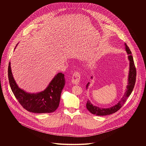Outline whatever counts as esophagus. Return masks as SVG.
I'll return each mask as SVG.
<instances>
[{
    "label": "esophagus",
    "instance_id": "obj_1",
    "mask_svg": "<svg viewBox=\"0 0 146 146\" xmlns=\"http://www.w3.org/2000/svg\"><path fill=\"white\" fill-rule=\"evenodd\" d=\"M80 74H79V72L75 71L72 76L71 82L73 84L78 85L80 83Z\"/></svg>",
    "mask_w": 146,
    "mask_h": 146
}]
</instances>
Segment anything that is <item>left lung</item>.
I'll return each mask as SVG.
<instances>
[{"mask_svg":"<svg viewBox=\"0 0 146 146\" xmlns=\"http://www.w3.org/2000/svg\"><path fill=\"white\" fill-rule=\"evenodd\" d=\"M125 46L126 52L127 54L129 55L128 59L129 60V71L127 79V85L126 86V89L125 90V94L123 98L120 100V101H119V102L117 104H115V106L107 108H102L96 106H93V104L90 102V101L88 100L86 105V108L90 112H91L93 115L98 116H105L111 115L117 112L125 104L127 98L131 94L134 89L136 80V68L133 61V56H131V52L126 43H125ZM91 78L93 79V77L91 76ZM89 85V83L87 84L86 86V89H88Z\"/></svg>","mask_w":146,"mask_h":146,"instance_id":"left-lung-1","label":"left lung"}]
</instances>
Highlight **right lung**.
I'll return each instance as SVG.
<instances>
[{
	"label": "right lung",
	"instance_id": "add662e5",
	"mask_svg": "<svg viewBox=\"0 0 146 146\" xmlns=\"http://www.w3.org/2000/svg\"><path fill=\"white\" fill-rule=\"evenodd\" d=\"M8 75L12 92L27 111L36 113H50L58 107L61 92L65 85L64 75L62 72L55 75L45 90L36 93H27L19 87L12 75L11 62L9 63Z\"/></svg>",
	"mask_w": 146,
	"mask_h": 146
}]
</instances>
